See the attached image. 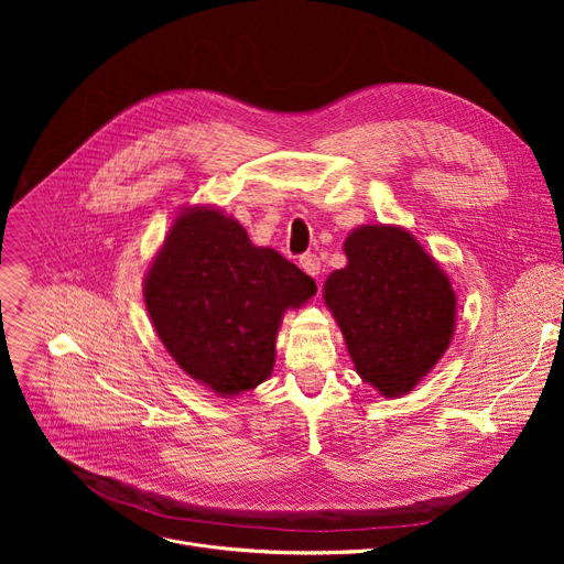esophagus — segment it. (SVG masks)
<instances>
[{
    "instance_id": "34e87169",
    "label": "esophagus",
    "mask_w": 564,
    "mask_h": 564,
    "mask_svg": "<svg viewBox=\"0 0 564 564\" xmlns=\"http://www.w3.org/2000/svg\"><path fill=\"white\" fill-rule=\"evenodd\" d=\"M300 267H302V270H304L308 276H317L322 264H319L317 253H304V256L300 258Z\"/></svg>"
}]
</instances>
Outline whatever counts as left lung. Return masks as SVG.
Masks as SVG:
<instances>
[{
  "label": "left lung",
  "instance_id": "1",
  "mask_svg": "<svg viewBox=\"0 0 564 564\" xmlns=\"http://www.w3.org/2000/svg\"><path fill=\"white\" fill-rule=\"evenodd\" d=\"M347 267L324 302L357 372L387 398L409 393L448 349L455 292L441 267L395 226H361L345 242Z\"/></svg>",
  "mask_w": 564,
  "mask_h": 564
}]
</instances>
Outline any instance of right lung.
<instances>
[{
    "mask_svg": "<svg viewBox=\"0 0 564 564\" xmlns=\"http://www.w3.org/2000/svg\"><path fill=\"white\" fill-rule=\"evenodd\" d=\"M315 281L213 207L171 226L143 283L153 327L173 361L219 395L256 389L274 368L285 308L315 294Z\"/></svg>",
    "mask_w": 564,
    "mask_h": 564,
    "instance_id": "obj_1",
    "label": "right lung"
}]
</instances>
